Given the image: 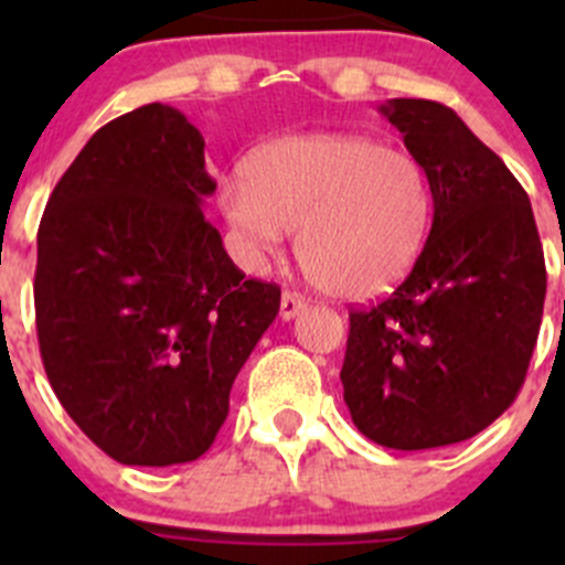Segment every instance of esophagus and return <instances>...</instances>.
<instances>
[{
  "mask_svg": "<svg viewBox=\"0 0 565 565\" xmlns=\"http://www.w3.org/2000/svg\"><path fill=\"white\" fill-rule=\"evenodd\" d=\"M306 298H300L298 292H284L281 295V319H295L300 311L306 309Z\"/></svg>",
  "mask_w": 565,
  "mask_h": 565,
  "instance_id": "obj_1",
  "label": "esophagus"
}]
</instances>
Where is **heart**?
Listing matches in <instances>:
<instances>
[{"label":"heart","mask_w":565,"mask_h":565,"mask_svg":"<svg viewBox=\"0 0 565 565\" xmlns=\"http://www.w3.org/2000/svg\"><path fill=\"white\" fill-rule=\"evenodd\" d=\"M221 213L248 259H270L298 230L319 289L372 300L413 273L431 226L429 177L413 152L361 134H300L256 147Z\"/></svg>","instance_id":"obj_1"}]
</instances>
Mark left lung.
<instances>
[{
    "label": "left lung",
    "mask_w": 565,
    "mask_h": 565,
    "mask_svg": "<svg viewBox=\"0 0 565 565\" xmlns=\"http://www.w3.org/2000/svg\"><path fill=\"white\" fill-rule=\"evenodd\" d=\"M380 111L429 177L435 218L396 292L350 311L341 385L369 440L424 451L514 404L544 315V248L525 188L454 108L393 98Z\"/></svg>",
    "instance_id": "8db88e82"
}]
</instances>
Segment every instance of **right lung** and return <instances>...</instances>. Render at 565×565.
Returning <instances> with one entry per match:
<instances>
[{"mask_svg": "<svg viewBox=\"0 0 565 565\" xmlns=\"http://www.w3.org/2000/svg\"><path fill=\"white\" fill-rule=\"evenodd\" d=\"M204 139L172 106L104 125L49 196L35 324L45 374L78 429L122 465L202 457L281 306L246 278L202 202Z\"/></svg>", "mask_w": 565, "mask_h": 565, "instance_id": "right-lung-1", "label": "right lung"}]
</instances>
